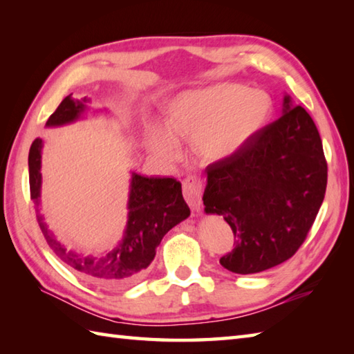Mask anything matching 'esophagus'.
I'll return each mask as SVG.
<instances>
[{
    "label": "esophagus",
    "mask_w": 354,
    "mask_h": 354,
    "mask_svg": "<svg viewBox=\"0 0 354 354\" xmlns=\"http://www.w3.org/2000/svg\"><path fill=\"white\" fill-rule=\"evenodd\" d=\"M183 193L184 198L193 209L199 212L201 202H202V193H204V187H202V181L198 176H189L184 179L183 183Z\"/></svg>",
    "instance_id": "obj_1"
}]
</instances>
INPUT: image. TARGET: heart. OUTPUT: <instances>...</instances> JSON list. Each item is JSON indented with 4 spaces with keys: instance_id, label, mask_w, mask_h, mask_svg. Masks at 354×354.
Listing matches in <instances>:
<instances>
[{
    "instance_id": "obj_1",
    "label": "heart",
    "mask_w": 354,
    "mask_h": 354,
    "mask_svg": "<svg viewBox=\"0 0 354 354\" xmlns=\"http://www.w3.org/2000/svg\"><path fill=\"white\" fill-rule=\"evenodd\" d=\"M272 102L261 89L240 84H217L189 91L170 104L167 129L150 126L147 145L164 161L176 160V137L193 138V147L205 161H222L236 155L257 133L270 115Z\"/></svg>"
}]
</instances>
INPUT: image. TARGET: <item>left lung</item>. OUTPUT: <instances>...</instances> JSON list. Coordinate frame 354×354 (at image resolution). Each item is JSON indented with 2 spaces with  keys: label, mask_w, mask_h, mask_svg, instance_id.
<instances>
[{
  "label": "left lung",
  "mask_w": 354,
  "mask_h": 354,
  "mask_svg": "<svg viewBox=\"0 0 354 354\" xmlns=\"http://www.w3.org/2000/svg\"><path fill=\"white\" fill-rule=\"evenodd\" d=\"M205 213L234 232L221 265L257 274L289 260L309 234L324 201L327 161L315 122L284 97L283 115L227 160L207 167Z\"/></svg>",
  "instance_id": "8db88e82"
}]
</instances>
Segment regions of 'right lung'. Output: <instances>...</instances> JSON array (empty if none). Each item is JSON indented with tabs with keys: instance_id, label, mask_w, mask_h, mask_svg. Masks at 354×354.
I'll use <instances>...</instances> for the list:
<instances>
[{
	"instance_id": "right-lung-1",
	"label": "right lung",
	"mask_w": 354,
	"mask_h": 354,
	"mask_svg": "<svg viewBox=\"0 0 354 354\" xmlns=\"http://www.w3.org/2000/svg\"><path fill=\"white\" fill-rule=\"evenodd\" d=\"M86 99L77 100L66 95L47 120V126H62L76 122L85 111ZM41 150L42 140L36 138L28 152L30 198L39 213L41 198ZM129 214L122 243L103 257L79 255L57 242L47 228L42 216L37 222L48 246L65 265L85 277L86 280L103 286H126L133 283L152 263L156 248L167 232L190 216V208L183 198L181 183L175 178L141 176L132 173L129 193Z\"/></svg>"
}]
</instances>
